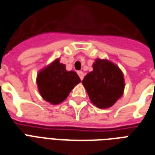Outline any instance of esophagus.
I'll return each instance as SVG.
<instances>
[{
	"mask_svg": "<svg viewBox=\"0 0 155 155\" xmlns=\"http://www.w3.org/2000/svg\"><path fill=\"white\" fill-rule=\"evenodd\" d=\"M78 74H79V76H80V78H81V80L82 81L83 79H84V72H82V71H78Z\"/></svg>",
	"mask_w": 155,
	"mask_h": 155,
	"instance_id": "obj_1",
	"label": "esophagus"
}]
</instances>
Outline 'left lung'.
I'll list each match as a JSON object with an SVG mask.
<instances>
[{
    "label": "left lung",
    "instance_id": "obj_1",
    "mask_svg": "<svg viewBox=\"0 0 155 155\" xmlns=\"http://www.w3.org/2000/svg\"><path fill=\"white\" fill-rule=\"evenodd\" d=\"M90 100L101 109L111 107L123 95L124 80L122 71L116 64L107 60L97 59L93 71L82 81Z\"/></svg>",
    "mask_w": 155,
    "mask_h": 155
}]
</instances>
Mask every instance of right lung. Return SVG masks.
<instances>
[{"instance_id": "right-lung-1", "label": "right lung", "mask_w": 155, "mask_h": 155, "mask_svg": "<svg viewBox=\"0 0 155 155\" xmlns=\"http://www.w3.org/2000/svg\"><path fill=\"white\" fill-rule=\"evenodd\" d=\"M74 71H67L60 59L41 70L37 74L36 83L41 97L52 104H58L68 97L72 89L81 82Z\"/></svg>"}]
</instances>
